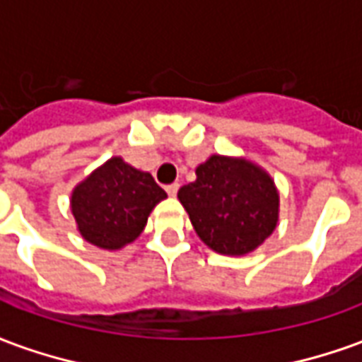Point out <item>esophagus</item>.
Here are the masks:
<instances>
[{
  "mask_svg": "<svg viewBox=\"0 0 362 362\" xmlns=\"http://www.w3.org/2000/svg\"><path fill=\"white\" fill-rule=\"evenodd\" d=\"M178 188H180V184H176V182H174V184H168L165 189L168 196H176V194H178Z\"/></svg>",
  "mask_w": 362,
  "mask_h": 362,
  "instance_id": "1",
  "label": "esophagus"
}]
</instances>
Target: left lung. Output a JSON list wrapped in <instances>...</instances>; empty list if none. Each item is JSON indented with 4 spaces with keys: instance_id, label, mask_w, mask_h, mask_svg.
<instances>
[{
    "instance_id": "left-lung-1",
    "label": "left lung",
    "mask_w": 362,
    "mask_h": 362,
    "mask_svg": "<svg viewBox=\"0 0 362 362\" xmlns=\"http://www.w3.org/2000/svg\"><path fill=\"white\" fill-rule=\"evenodd\" d=\"M196 176L178 189V199L211 250L244 256L275 230L279 194L264 168L246 158L211 155Z\"/></svg>"
}]
</instances>
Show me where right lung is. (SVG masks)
<instances>
[{"instance_id": "obj_1", "label": "right lung", "mask_w": 362, "mask_h": 362, "mask_svg": "<svg viewBox=\"0 0 362 362\" xmlns=\"http://www.w3.org/2000/svg\"><path fill=\"white\" fill-rule=\"evenodd\" d=\"M165 197L149 173L112 157L75 186L71 213L87 243L119 250L141 235L149 213Z\"/></svg>"}]
</instances>
